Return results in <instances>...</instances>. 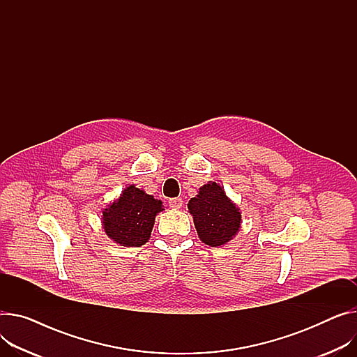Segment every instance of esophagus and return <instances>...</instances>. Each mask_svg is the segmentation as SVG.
Returning <instances> with one entry per match:
<instances>
[{
	"label": "esophagus",
	"instance_id": "obj_1",
	"mask_svg": "<svg viewBox=\"0 0 357 357\" xmlns=\"http://www.w3.org/2000/svg\"><path fill=\"white\" fill-rule=\"evenodd\" d=\"M169 204H170V207H172V208L178 210V208H181V206H183V200H181L180 197L170 199V200H169Z\"/></svg>",
	"mask_w": 357,
	"mask_h": 357
}]
</instances>
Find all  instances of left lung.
Instances as JSON below:
<instances>
[{
	"instance_id": "obj_1",
	"label": "left lung",
	"mask_w": 357,
	"mask_h": 357,
	"mask_svg": "<svg viewBox=\"0 0 357 357\" xmlns=\"http://www.w3.org/2000/svg\"><path fill=\"white\" fill-rule=\"evenodd\" d=\"M187 207L200 240L210 248L227 244L241 227L240 208L227 197L225 187L215 181L202 185Z\"/></svg>"
}]
</instances>
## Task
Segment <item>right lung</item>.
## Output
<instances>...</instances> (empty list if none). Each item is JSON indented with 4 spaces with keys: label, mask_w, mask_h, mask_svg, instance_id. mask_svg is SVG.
Returning a JSON list of instances; mask_svg holds the SVG:
<instances>
[{
    "label": "right lung",
    "mask_w": 357,
    "mask_h": 357,
    "mask_svg": "<svg viewBox=\"0 0 357 357\" xmlns=\"http://www.w3.org/2000/svg\"><path fill=\"white\" fill-rule=\"evenodd\" d=\"M162 210L161 200L130 184L102 210L101 226L114 243L124 248H140L149 241L155 215Z\"/></svg>",
    "instance_id": "1"
}]
</instances>
